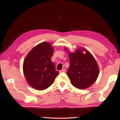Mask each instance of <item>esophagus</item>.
<instances>
[{
    "instance_id": "obj_1",
    "label": "esophagus",
    "mask_w": 120,
    "mask_h": 120,
    "mask_svg": "<svg viewBox=\"0 0 120 120\" xmlns=\"http://www.w3.org/2000/svg\"><path fill=\"white\" fill-rule=\"evenodd\" d=\"M66 69H65L64 68H63L62 70H60L59 71V72L60 73H61V72H66Z\"/></svg>"
}]
</instances>
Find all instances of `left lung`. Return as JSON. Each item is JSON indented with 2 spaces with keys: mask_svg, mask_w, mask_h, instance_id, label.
<instances>
[{
  "mask_svg": "<svg viewBox=\"0 0 120 120\" xmlns=\"http://www.w3.org/2000/svg\"><path fill=\"white\" fill-rule=\"evenodd\" d=\"M82 50H85L86 54L83 53ZM69 57L70 66L67 75L73 86L82 89L94 84L98 76L99 68L90 53L84 49H78L69 54Z\"/></svg>",
  "mask_w": 120,
  "mask_h": 120,
  "instance_id": "1",
  "label": "left lung"
}]
</instances>
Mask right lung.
<instances>
[{
	"label": "right lung",
	"instance_id": "right-lung-1",
	"mask_svg": "<svg viewBox=\"0 0 120 120\" xmlns=\"http://www.w3.org/2000/svg\"><path fill=\"white\" fill-rule=\"evenodd\" d=\"M53 49L48 42L35 46L24 60L23 71L30 86L38 90H44L54 82L59 75L51 57Z\"/></svg>",
	"mask_w": 120,
	"mask_h": 120
}]
</instances>
